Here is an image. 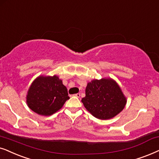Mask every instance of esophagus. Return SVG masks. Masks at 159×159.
Segmentation results:
<instances>
[{"label":"esophagus","instance_id":"obj_1","mask_svg":"<svg viewBox=\"0 0 159 159\" xmlns=\"http://www.w3.org/2000/svg\"><path fill=\"white\" fill-rule=\"evenodd\" d=\"M74 96H75L76 97H78V98H79L80 96H81V94H80V93H77V94H74Z\"/></svg>","mask_w":159,"mask_h":159}]
</instances>
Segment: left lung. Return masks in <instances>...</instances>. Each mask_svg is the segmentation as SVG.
<instances>
[{
  "label": "left lung",
  "instance_id": "8db88e82",
  "mask_svg": "<svg viewBox=\"0 0 159 159\" xmlns=\"http://www.w3.org/2000/svg\"><path fill=\"white\" fill-rule=\"evenodd\" d=\"M126 97L117 82L111 78L93 79L86 87V96L81 102L95 118L101 120L113 118L126 104Z\"/></svg>",
  "mask_w": 159,
  "mask_h": 159
}]
</instances>
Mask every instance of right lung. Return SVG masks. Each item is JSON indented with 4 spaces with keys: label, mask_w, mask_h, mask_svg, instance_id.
I'll use <instances>...</instances> for the list:
<instances>
[{
    "label": "right lung",
    "mask_w": 159,
    "mask_h": 159,
    "mask_svg": "<svg viewBox=\"0 0 159 159\" xmlns=\"http://www.w3.org/2000/svg\"><path fill=\"white\" fill-rule=\"evenodd\" d=\"M69 99L66 86L57 75H39L30 86L26 102L33 112L48 116L62 108Z\"/></svg>",
    "instance_id": "1"
}]
</instances>
